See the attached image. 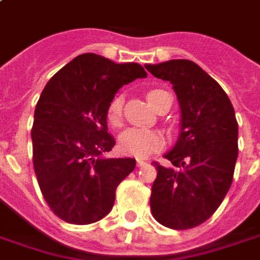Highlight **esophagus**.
<instances>
[{"label": "esophagus", "mask_w": 260, "mask_h": 260, "mask_svg": "<svg viewBox=\"0 0 260 260\" xmlns=\"http://www.w3.org/2000/svg\"><path fill=\"white\" fill-rule=\"evenodd\" d=\"M136 164H138V167H143V166H146V161H143L141 158H138L136 160Z\"/></svg>", "instance_id": "esophagus-1"}]
</instances>
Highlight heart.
I'll return each mask as SVG.
<instances>
[{
  "mask_svg": "<svg viewBox=\"0 0 260 260\" xmlns=\"http://www.w3.org/2000/svg\"><path fill=\"white\" fill-rule=\"evenodd\" d=\"M169 93L163 89H152L147 91V100L153 107L157 108ZM107 121L114 126L121 124L122 118V96H114L107 106ZM163 146V136L157 131L142 129V128H129L119 138V147L126 154L135 157L145 158L152 153L157 152Z\"/></svg>",
  "mask_w": 260,
  "mask_h": 260,
  "instance_id": "heart-1",
  "label": "heart"
}]
</instances>
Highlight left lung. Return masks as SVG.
<instances>
[{"mask_svg": "<svg viewBox=\"0 0 260 260\" xmlns=\"http://www.w3.org/2000/svg\"><path fill=\"white\" fill-rule=\"evenodd\" d=\"M173 83L181 107V134L173 150L157 161L150 209L173 230L193 229L217 210L227 195L238 157V124L229 96L210 75L189 59L146 65Z\"/></svg>", "mask_w": 260, "mask_h": 260, "instance_id": "obj_1", "label": "left lung"}]
</instances>
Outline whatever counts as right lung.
Masks as SVG:
<instances>
[{
    "instance_id": "right-lung-1",
    "label": "right lung",
    "mask_w": 260,
    "mask_h": 260,
    "mask_svg": "<svg viewBox=\"0 0 260 260\" xmlns=\"http://www.w3.org/2000/svg\"><path fill=\"white\" fill-rule=\"evenodd\" d=\"M146 71L97 54L78 55L42 91L31 126L33 169L44 201L71 224H91L113 209L115 189L134 171V158H106L115 145L107 106L119 87Z\"/></svg>"
}]
</instances>
